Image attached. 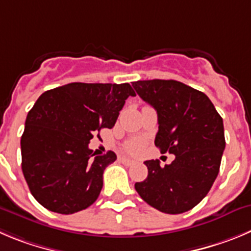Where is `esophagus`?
Instances as JSON below:
<instances>
[{
    "mask_svg": "<svg viewBox=\"0 0 251 251\" xmlns=\"http://www.w3.org/2000/svg\"><path fill=\"white\" fill-rule=\"evenodd\" d=\"M120 161L124 163V165H126V166H131V165H133V163H135V161H132L131 158H127V157H121Z\"/></svg>",
    "mask_w": 251,
    "mask_h": 251,
    "instance_id": "obj_1",
    "label": "esophagus"
}]
</instances>
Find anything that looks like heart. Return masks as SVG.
<instances>
[{
  "mask_svg": "<svg viewBox=\"0 0 251 251\" xmlns=\"http://www.w3.org/2000/svg\"><path fill=\"white\" fill-rule=\"evenodd\" d=\"M126 150H127L130 153L136 154L139 153L140 151L142 150V142L141 141H131L128 142L127 146H126Z\"/></svg>",
  "mask_w": 251,
  "mask_h": 251,
  "instance_id": "1",
  "label": "heart"
}]
</instances>
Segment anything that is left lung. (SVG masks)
Returning a JSON list of instances; mask_svg holds the SVG:
<instances>
[{
  "label": "left lung",
  "mask_w": 251,
  "mask_h": 251,
  "mask_svg": "<svg viewBox=\"0 0 251 251\" xmlns=\"http://www.w3.org/2000/svg\"><path fill=\"white\" fill-rule=\"evenodd\" d=\"M144 101L157 111L154 145L176 156L161 167L158 160L145 162L147 178L135 183L142 200L167 214L196 207L212 188L226 149L223 119L204 93L177 80L132 83Z\"/></svg>",
  "instance_id": "8db88e82"
}]
</instances>
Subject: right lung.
I'll use <instances>...</instances> for the list:
<instances>
[{
	"label": "right lung",
	"instance_id": "obj_1",
	"mask_svg": "<svg viewBox=\"0 0 251 251\" xmlns=\"http://www.w3.org/2000/svg\"><path fill=\"white\" fill-rule=\"evenodd\" d=\"M135 95L127 83H70L38 98L25 119L21 153L23 176L39 204L73 214L98 200L102 173L116 154L94 157L89 142L101 128L114 127L125 100Z\"/></svg>",
	"mask_w": 251,
	"mask_h": 251
}]
</instances>
